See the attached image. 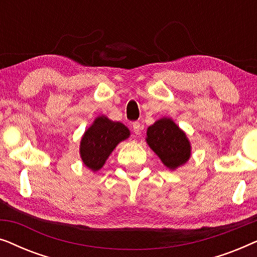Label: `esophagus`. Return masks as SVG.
I'll return each mask as SVG.
<instances>
[{
  "label": "esophagus",
  "mask_w": 257,
  "mask_h": 257,
  "mask_svg": "<svg viewBox=\"0 0 257 257\" xmlns=\"http://www.w3.org/2000/svg\"><path fill=\"white\" fill-rule=\"evenodd\" d=\"M132 128H133V132H135L136 135H140V133H142L143 126L140 125V122L135 121V122H133V124H132Z\"/></svg>",
  "instance_id": "obj_1"
}]
</instances>
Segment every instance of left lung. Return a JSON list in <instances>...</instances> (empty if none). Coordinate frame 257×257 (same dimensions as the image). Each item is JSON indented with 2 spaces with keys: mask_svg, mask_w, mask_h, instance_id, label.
I'll list each match as a JSON object with an SVG mask.
<instances>
[{
  "mask_svg": "<svg viewBox=\"0 0 257 257\" xmlns=\"http://www.w3.org/2000/svg\"><path fill=\"white\" fill-rule=\"evenodd\" d=\"M146 142L165 166L175 170L191 158V143L171 118H161L147 128Z\"/></svg>",
  "mask_w": 257,
  "mask_h": 257,
  "instance_id": "left-lung-1",
  "label": "left lung"
}]
</instances>
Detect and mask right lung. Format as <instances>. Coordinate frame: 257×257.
I'll use <instances>...</instances> for the list:
<instances>
[{
	"mask_svg": "<svg viewBox=\"0 0 257 257\" xmlns=\"http://www.w3.org/2000/svg\"><path fill=\"white\" fill-rule=\"evenodd\" d=\"M130 137V130L119 121H112L105 115L94 119L80 140V158L91 171L97 172L115 146Z\"/></svg>",
	"mask_w": 257,
	"mask_h": 257,
	"instance_id": "1",
	"label": "right lung"
}]
</instances>
